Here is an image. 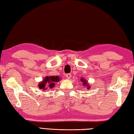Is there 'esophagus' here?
<instances>
[{"instance_id":"esophagus-1","label":"esophagus","mask_w":134,"mask_h":134,"mask_svg":"<svg viewBox=\"0 0 134 134\" xmlns=\"http://www.w3.org/2000/svg\"><path fill=\"white\" fill-rule=\"evenodd\" d=\"M65 77L67 78V79H70V78L71 77V74H67L65 75Z\"/></svg>"}]
</instances>
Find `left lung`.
<instances>
[{
	"instance_id": "1",
	"label": "left lung",
	"mask_w": 134,
	"mask_h": 134,
	"mask_svg": "<svg viewBox=\"0 0 134 134\" xmlns=\"http://www.w3.org/2000/svg\"><path fill=\"white\" fill-rule=\"evenodd\" d=\"M81 81L82 82V84H83V86H86L87 87V90H90V85L88 84V82L87 81V80L86 79H84V78H81Z\"/></svg>"
}]
</instances>
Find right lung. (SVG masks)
<instances>
[{
	"instance_id": "right-lung-1",
	"label": "right lung",
	"mask_w": 134,
	"mask_h": 134,
	"mask_svg": "<svg viewBox=\"0 0 134 134\" xmlns=\"http://www.w3.org/2000/svg\"><path fill=\"white\" fill-rule=\"evenodd\" d=\"M60 78L58 75L53 76H46L44 79H43L41 82H39L38 84V88L41 90H43V91L47 90L52 89L55 86V82H59L60 80Z\"/></svg>"
}]
</instances>
